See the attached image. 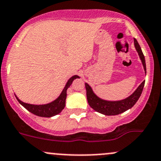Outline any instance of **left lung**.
<instances>
[{
  "instance_id": "1",
  "label": "left lung",
  "mask_w": 161,
  "mask_h": 161,
  "mask_svg": "<svg viewBox=\"0 0 161 161\" xmlns=\"http://www.w3.org/2000/svg\"><path fill=\"white\" fill-rule=\"evenodd\" d=\"M134 43L137 52L138 53L141 62H142L143 66H144V71L146 73V63L144 56L141 50L140 45L137 43V40L134 39ZM145 80L143 81L142 83L137 87V89L134 92L132 95L129 97L120 101H106L98 98L96 95L93 92L92 89L90 87L89 85L85 83L86 89V96H87L88 103L92 108L94 109L96 112L103 114L105 115H117L121 113L125 112V111L128 110L132 108L137 102L138 98H140L143 89H144Z\"/></svg>"
}]
</instances>
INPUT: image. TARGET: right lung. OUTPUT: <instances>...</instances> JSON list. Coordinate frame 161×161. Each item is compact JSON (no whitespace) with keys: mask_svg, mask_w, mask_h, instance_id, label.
Returning <instances> with one entry per match:
<instances>
[{"mask_svg":"<svg viewBox=\"0 0 161 161\" xmlns=\"http://www.w3.org/2000/svg\"><path fill=\"white\" fill-rule=\"evenodd\" d=\"M79 78L78 75H73L66 82L64 89L61 92L60 95L54 100L53 102L50 103L46 104V105H31V104H27L25 102H23L16 96L17 101L20 105H22L26 110L29 111L30 112L33 113L35 115L40 116V117H45V118H50L53 116L56 115L59 113L62 112L66 105V91L68 88L71 86L74 79Z\"/></svg>","mask_w":161,"mask_h":161,"instance_id":"1","label":"right lung"}]
</instances>
